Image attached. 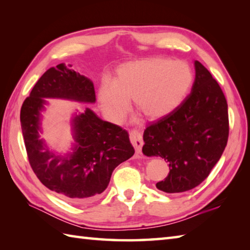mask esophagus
<instances>
[{
	"mask_svg": "<svg viewBox=\"0 0 250 250\" xmlns=\"http://www.w3.org/2000/svg\"><path fill=\"white\" fill-rule=\"evenodd\" d=\"M130 141L132 145L135 148V152L137 156L141 155L142 152V146H143V136L140 131L137 130H132L130 132Z\"/></svg>",
	"mask_w": 250,
	"mask_h": 250,
	"instance_id": "esophagus-1",
	"label": "esophagus"
}]
</instances>
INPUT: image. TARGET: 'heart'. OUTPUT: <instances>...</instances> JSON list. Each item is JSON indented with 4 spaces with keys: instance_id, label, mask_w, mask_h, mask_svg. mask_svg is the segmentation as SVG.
<instances>
[{
    "instance_id": "heart-1",
    "label": "heart",
    "mask_w": 250,
    "mask_h": 250,
    "mask_svg": "<svg viewBox=\"0 0 250 250\" xmlns=\"http://www.w3.org/2000/svg\"><path fill=\"white\" fill-rule=\"evenodd\" d=\"M192 83L193 71L187 62L151 57L121 64L114 82L100 83L98 99L106 118L115 124L124 120L130 99L147 119L157 120L183 104Z\"/></svg>"
}]
</instances>
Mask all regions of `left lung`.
Instances as JSON below:
<instances>
[{"instance_id": "left-lung-1", "label": "left lung", "mask_w": 250, "mask_h": 250, "mask_svg": "<svg viewBox=\"0 0 250 250\" xmlns=\"http://www.w3.org/2000/svg\"><path fill=\"white\" fill-rule=\"evenodd\" d=\"M194 68L193 86L183 104L147 126L143 135V153L168 162V175L156 185L167 193L185 192L205 180L229 136L224 92L203 64L194 61Z\"/></svg>"}]
</instances>
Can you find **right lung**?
Listing matches in <instances>:
<instances>
[{
    "label": "right lung",
    "mask_w": 250,
    "mask_h": 250,
    "mask_svg": "<svg viewBox=\"0 0 250 250\" xmlns=\"http://www.w3.org/2000/svg\"><path fill=\"white\" fill-rule=\"evenodd\" d=\"M46 99L95 103L93 83L61 63L42 75L20 110L26 153L37 178L63 199L88 203L107 188L114 169L134 155L129 133L87 107L71 119L72 151L57 153L40 137Z\"/></svg>",
    "instance_id": "obj_1"
}]
</instances>
